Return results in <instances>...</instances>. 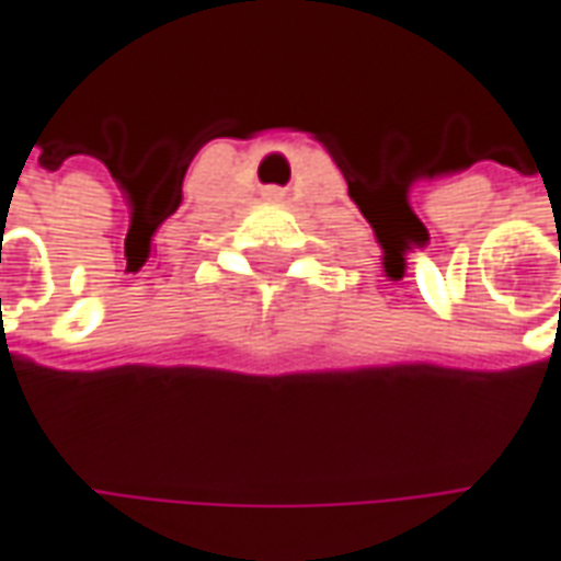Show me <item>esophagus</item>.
I'll return each mask as SVG.
<instances>
[{
    "instance_id": "34e87169",
    "label": "esophagus",
    "mask_w": 561,
    "mask_h": 561,
    "mask_svg": "<svg viewBox=\"0 0 561 561\" xmlns=\"http://www.w3.org/2000/svg\"><path fill=\"white\" fill-rule=\"evenodd\" d=\"M270 194H273V197H279V194H282V191H270Z\"/></svg>"
}]
</instances>
